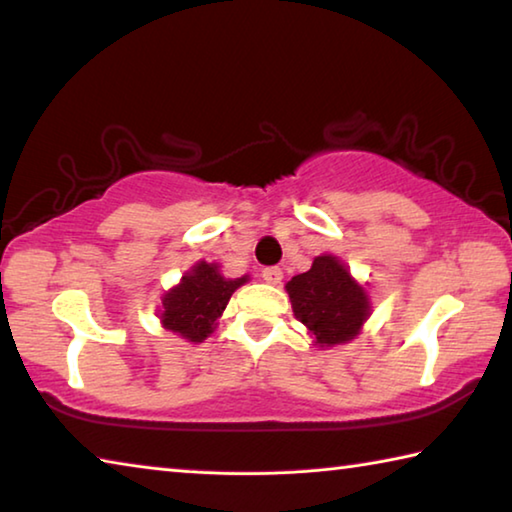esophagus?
<instances>
[{
  "mask_svg": "<svg viewBox=\"0 0 512 512\" xmlns=\"http://www.w3.org/2000/svg\"><path fill=\"white\" fill-rule=\"evenodd\" d=\"M262 277H264V280H266L268 284H280L284 273H282V268L268 266V268H264V271H262Z\"/></svg>",
  "mask_w": 512,
  "mask_h": 512,
  "instance_id": "esophagus-1",
  "label": "esophagus"
}]
</instances>
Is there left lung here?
<instances>
[{
  "mask_svg": "<svg viewBox=\"0 0 512 512\" xmlns=\"http://www.w3.org/2000/svg\"><path fill=\"white\" fill-rule=\"evenodd\" d=\"M293 316L316 336L320 348L352 341L370 316L366 289L339 257L320 255L307 273L287 282Z\"/></svg>",
  "mask_w": 512,
  "mask_h": 512,
  "instance_id": "8db88e82",
  "label": "left lung"
}]
</instances>
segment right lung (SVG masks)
I'll use <instances>...</instances> for the list:
<instances>
[{
    "label": "right lung",
    "instance_id": "right-lung-1",
    "mask_svg": "<svg viewBox=\"0 0 512 512\" xmlns=\"http://www.w3.org/2000/svg\"><path fill=\"white\" fill-rule=\"evenodd\" d=\"M246 282L248 275L235 280L225 277L219 264H194L180 284L164 293L160 309L162 327L189 343H203L214 332L216 318L223 314L232 293Z\"/></svg>",
    "mask_w": 512,
    "mask_h": 512
}]
</instances>
